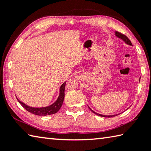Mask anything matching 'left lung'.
Returning <instances> with one entry per match:
<instances>
[{"label": "left lung", "instance_id": "8db88e82", "mask_svg": "<svg viewBox=\"0 0 151 151\" xmlns=\"http://www.w3.org/2000/svg\"><path fill=\"white\" fill-rule=\"evenodd\" d=\"M115 35L117 37L119 38V39H122V40H123V41H124L125 42L127 43V45H131V46H132V43H131V40H130L129 39V38H128L126 35H123V34H122V33L119 32H118V31H115ZM139 81H140V80H139ZM88 108L90 109L91 111L92 112H93V113H94L95 114H97V115H99V116H103V117H112V116H114L118 115V114H114V115H109V116H107V115H103V114H101L96 113V112H95L94 111H93V110L91 109L90 107H88Z\"/></svg>", "mask_w": 151, "mask_h": 151}]
</instances>
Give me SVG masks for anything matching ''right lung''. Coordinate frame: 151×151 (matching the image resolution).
<instances>
[{"label": "right lung", "mask_w": 151, "mask_h": 151, "mask_svg": "<svg viewBox=\"0 0 151 151\" xmlns=\"http://www.w3.org/2000/svg\"><path fill=\"white\" fill-rule=\"evenodd\" d=\"M65 85L66 82L64 83L60 87V93L59 96H58L57 100L54 103L51 105L46 107H41V108H34V107H31L27 105L24 103H22L20 101L19 99V103L23 106V108L27 110V111L31 113L36 114V115L39 116H46V115H50V114H53L57 112L60 107L62 106V104L63 103L64 98H65Z\"/></svg>", "instance_id": "right-lung-1"}]
</instances>
